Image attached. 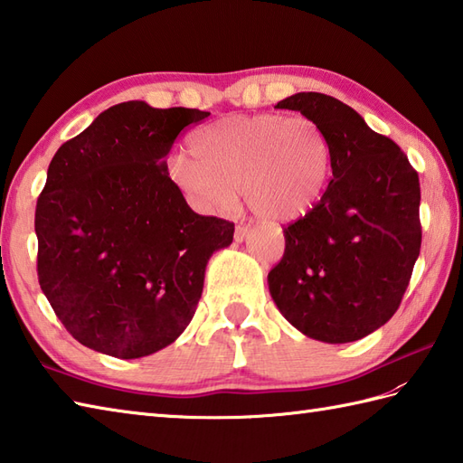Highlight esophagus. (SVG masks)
I'll use <instances>...</instances> for the list:
<instances>
[{"label":"esophagus","mask_w":463,"mask_h":463,"mask_svg":"<svg viewBox=\"0 0 463 463\" xmlns=\"http://www.w3.org/2000/svg\"><path fill=\"white\" fill-rule=\"evenodd\" d=\"M249 231H250V226H249L247 222H241V224H237V231H234V241H237V242H242V241H244V237H247V234H249Z\"/></svg>","instance_id":"obj_1"}]
</instances>
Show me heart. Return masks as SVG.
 I'll list each match as a JSON object with an SVG mask.
<instances>
[{"label":"heart","mask_w":463,"mask_h":463,"mask_svg":"<svg viewBox=\"0 0 463 463\" xmlns=\"http://www.w3.org/2000/svg\"><path fill=\"white\" fill-rule=\"evenodd\" d=\"M169 175L199 211L231 209L237 186L250 209L272 221L307 214L326 189L332 145L307 115H232L191 135Z\"/></svg>","instance_id":"heart-1"}]
</instances>
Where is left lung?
<instances>
[{
    "instance_id": "left-lung-1",
    "label": "left lung",
    "mask_w": 463,
    "mask_h": 463,
    "mask_svg": "<svg viewBox=\"0 0 463 463\" xmlns=\"http://www.w3.org/2000/svg\"><path fill=\"white\" fill-rule=\"evenodd\" d=\"M326 131L332 179L312 209L284 226V254L269 272L282 317L322 342H354L398 310L421 247L420 179L406 153L324 93L277 103Z\"/></svg>"
}]
</instances>
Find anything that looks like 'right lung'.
<instances>
[{
  "label": "right lung",
  "mask_w": 463,
  "mask_h": 463,
  "mask_svg": "<svg viewBox=\"0 0 463 463\" xmlns=\"http://www.w3.org/2000/svg\"><path fill=\"white\" fill-rule=\"evenodd\" d=\"M209 115L119 103L49 163L35 206L37 279L83 346L149 356L193 320L206 262L232 242L234 222L196 214L163 159Z\"/></svg>",
  "instance_id": "right-lung-1"
}]
</instances>
